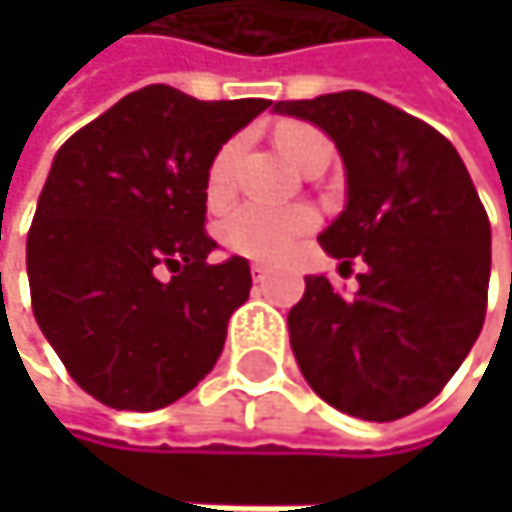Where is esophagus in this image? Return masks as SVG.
I'll return each mask as SVG.
<instances>
[{
	"label": "esophagus",
	"mask_w": 512,
	"mask_h": 512,
	"mask_svg": "<svg viewBox=\"0 0 512 512\" xmlns=\"http://www.w3.org/2000/svg\"><path fill=\"white\" fill-rule=\"evenodd\" d=\"M251 276H254V282H264L270 276V267L267 264H251Z\"/></svg>",
	"instance_id": "esophagus-1"
}]
</instances>
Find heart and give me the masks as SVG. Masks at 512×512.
Instances as JSON below:
<instances>
[{
  "label": "heart",
  "mask_w": 512,
  "mask_h": 512,
  "mask_svg": "<svg viewBox=\"0 0 512 512\" xmlns=\"http://www.w3.org/2000/svg\"><path fill=\"white\" fill-rule=\"evenodd\" d=\"M276 147L298 168L304 165L310 153L331 150L328 137L322 131L310 125H298V122L276 128ZM236 156H239V141H227L211 156L208 171H205V190L211 199H224L230 193ZM313 227H316V211L307 205L276 208L264 202H242L221 221L218 233H221V242L236 254L258 258V261H279L291 251V245L298 242V236L310 233Z\"/></svg>",
  "instance_id": "heart-1"
}]
</instances>
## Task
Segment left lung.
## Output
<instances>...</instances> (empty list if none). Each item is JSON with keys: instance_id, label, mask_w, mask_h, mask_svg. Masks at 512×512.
Here are the masks:
<instances>
[{"instance_id": "left-lung-1", "label": "left lung", "mask_w": 512, "mask_h": 512, "mask_svg": "<svg viewBox=\"0 0 512 512\" xmlns=\"http://www.w3.org/2000/svg\"><path fill=\"white\" fill-rule=\"evenodd\" d=\"M319 125L347 168V208L319 245L353 267L359 291L307 276L288 313L307 384L362 421L424 408L476 344L491 273V224L470 171L433 125L365 91L276 101Z\"/></svg>"}]
</instances>
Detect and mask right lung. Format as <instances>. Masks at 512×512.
<instances>
[{"label":"right lung","mask_w":512,"mask_h":512,"mask_svg":"<svg viewBox=\"0 0 512 512\" xmlns=\"http://www.w3.org/2000/svg\"><path fill=\"white\" fill-rule=\"evenodd\" d=\"M267 107L147 85L57 150L27 233L30 301L97 402L156 411L218 362L251 270L245 258L208 264L205 171Z\"/></svg>","instance_id":"1"}]
</instances>
